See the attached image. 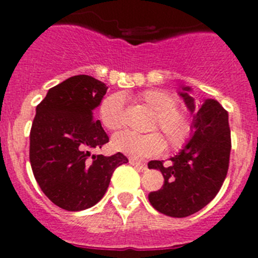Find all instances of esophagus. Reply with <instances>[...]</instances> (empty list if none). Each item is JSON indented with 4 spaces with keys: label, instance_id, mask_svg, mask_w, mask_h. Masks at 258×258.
<instances>
[{
    "label": "esophagus",
    "instance_id": "esophagus-1",
    "mask_svg": "<svg viewBox=\"0 0 258 258\" xmlns=\"http://www.w3.org/2000/svg\"><path fill=\"white\" fill-rule=\"evenodd\" d=\"M129 163H131L132 165L136 166V168H138V169H140V170H146V169H147V164L142 163V161L136 160V159H129Z\"/></svg>",
    "mask_w": 258,
    "mask_h": 258
}]
</instances>
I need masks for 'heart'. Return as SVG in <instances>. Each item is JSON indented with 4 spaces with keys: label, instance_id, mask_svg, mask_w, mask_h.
<instances>
[{
    "label": "heart",
    "instance_id": "b5f03b06",
    "mask_svg": "<svg viewBox=\"0 0 258 258\" xmlns=\"http://www.w3.org/2000/svg\"><path fill=\"white\" fill-rule=\"evenodd\" d=\"M142 102L155 112L152 127H160L173 147H179L190 137L191 120L183 109L175 107V98L161 89H150L138 95ZM99 117L108 131H118L124 125L122 101L118 95L106 98L99 107ZM112 147L134 159H143L160 154L165 147V141L159 133L136 134L122 132L113 137Z\"/></svg>",
    "mask_w": 258,
    "mask_h": 258
}]
</instances>
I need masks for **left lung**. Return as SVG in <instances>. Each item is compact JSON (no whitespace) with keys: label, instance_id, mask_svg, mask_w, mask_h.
<instances>
[{"label":"left lung","instance_id":"obj_1","mask_svg":"<svg viewBox=\"0 0 258 258\" xmlns=\"http://www.w3.org/2000/svg\"><path fill=\"white\" fill-rule=\"evenodd\" d=\"M181 97L192 113L191 140L168 165L160 160L149 163L150 169L160 170L164 184L149 194L151 206L170 217H187L214 199L229 169L231 137L227 111L216 99L195 103L188 95L191 88H182Z\"/></svg>","mask_w":258,"mask_h":258}]
</instances>
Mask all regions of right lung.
I'll use <instances>...</instances> for the list:
<instances>
[{
  "label": "right lung",
  "mask_w": 258,
  "mask_h": 258,
  "mask_svg": "<svg viewBox=\"0 0 258 258\" xmlns=\"http://www.w3.org/2000/svg\"><path fill=\"white\" fill-rule=\"evenodd\" d=\"M107 89L94 77L77 75L49 89L36 107L29 136L32 170L42 192L66 211L95 206L116 168L127 163L121 152L89 159L90 150L108 142L101 121L93 116Z\"/></svg>",
  "instance_id": "add662e5"
}]
</instances>
